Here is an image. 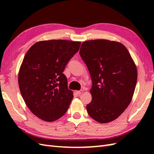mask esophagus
Returning a JSON list of instances; mask_svg holds the SVG:
<instances>
[{
    "instance_id": "obj_1",
    "label": "esophagus",
    "mask_w": 154,
    "mask_h": 154,
    "mask_svg": "<svg viewBox=\"0 0 154 154\" xmlns=\"http://www.w3.org/2000/svg\"><path fill=\"white\" fill-rule=\"evenodd\" d=\"M83 92H84L83 90H80V91H76L77 94H79H79H82Z\"/></svg>"
}]
</instances>
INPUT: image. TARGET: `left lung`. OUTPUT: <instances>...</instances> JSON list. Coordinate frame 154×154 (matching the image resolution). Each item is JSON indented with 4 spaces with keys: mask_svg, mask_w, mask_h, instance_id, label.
<instances>
[{
    "mask_svg": "<svg viewBox=\"0 0 154 154\" xmlns=\"http://www.w3.org/2000/svg\"><path fill=\"white\" fill-rule=\"evenodd\" d=\"M79 54L93 82L87 112L99 123L112 122L132 99L138 77L134 61L122 44L103 39L83 42Z\"/></svg>",
    "mask_w": 154,
    "mask_h": 154,
    "instance_id": "left-lung-1",
    "label": "left lung"
}]
</instances>
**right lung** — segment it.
<instances>
[{
	"label": "right lung",
	"instance_id": "add662e5",
	"mask_svg": "<svg viewBox=\"0 0 154 154\" xmlns=\"http://www.w3.org/2000/svg\"><path fill=\"white\" fill-rule=\"evenodd\" d=\"M81 42L39 41L26 54L18 72V85L26 106L45 122H54L67 112L73 98L63 73L79 51Z\"/></svg>",
	"mask_w": 154,
	"mask_h": 154
}]
</instances>
